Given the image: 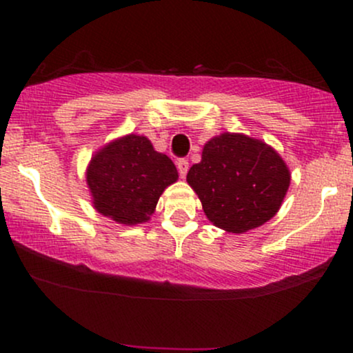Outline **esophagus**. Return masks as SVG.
<instances>
[{
    "label": "esophagus",
    "mask_w": 353,
    "mask_h": 353,
    "mask_svg": "<svg viewBox=\"0 0 353 353\" xmlns=\"http://www.w3.org/2000/svg\"><path fill=\"white\" fill-rule=\"evenodd\" d=\"M176 165H177V171H179V176L184 179L185 174H188V171H189V163L185 159H179L176 163Z\"/></svg>",
    "instance_id": "1"
}]
</instances>
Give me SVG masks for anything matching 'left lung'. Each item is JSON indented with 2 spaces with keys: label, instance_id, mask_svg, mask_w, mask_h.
<instances>
[{
  "label": "left lung",
  "instance_id": "8db88e82",
  "mask_svg": "<svg viewBox=\"0 0 353 353\" xmlns=\"http://www.w3.org/2000/svg\"><path fill=\"white\" fill-rule=\"evenodd\" d=\"M188 182L214 225L242 234L275 216L290 174L270 145L224 132L204 145L202 161L189 169Z\"/></svg>",
  "mask_w": 353,
  "mask_h": 353
}]
</instances>
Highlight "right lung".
<instances>
[{
    "instance_id": "obj_1",
    "label": "right lung",
    "mask_w": 353,
    "mask_h": 353,
    "mask_svg": "<svg viewBox=\"0 0 353 353\" xmlns=\"http://www.w3.org/2000/svg\"><path fill=\"white\" fill-rule=\"evenodd\" d=\"M86 181L98 212L134 225L149 221L163 190L177 181V169L148 137L129 134L92 157Z\"/></svg>"
}]
</instances>
